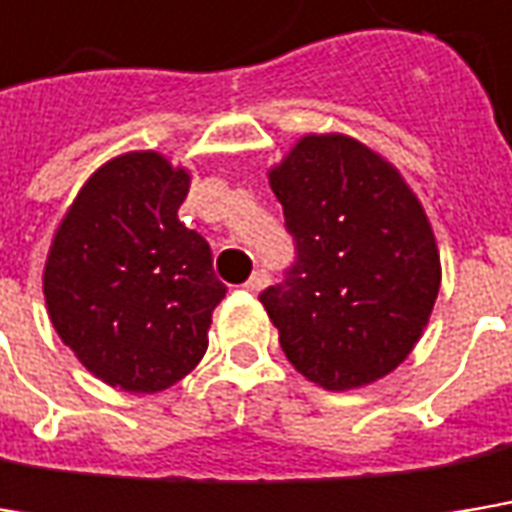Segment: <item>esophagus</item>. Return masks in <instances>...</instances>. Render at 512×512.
Masks as SVG:
<instances>
[{
  "instance_id": "obj_1",
  "label": "esophagus",
  "mask_w": 512,
  "mask_h": 512,
  "mask_svg": "<svg viewBox=\"0 0 512 512\" xmlns=\"http://www.w3.org/2000/svg\"><path fill=\"white\" fill-rule=\"evenodd\" d=\"M266 284H269V275L260 269V272H255V275H252V278H249L243 286H246V292H260Z\"/></svg>"
}]
</instances>
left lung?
I'll use <instances>...</instances> for the list:
<instances>
[{"instance_id": "8db88e82", "label": "left lung", "mask_w": 512, "mask_h": 512, "mask_svg": "<svg viewBox=\"0 0 512 512\" xmlns=\"http://www.w3.org/2000/svg\"><path fill=\"white\" fill-rule=\"evenodd\" d=\"M269 185L295 263L260 292L286 359L327 391L391 374L420 342L440 289L435 231L400 170L342 133L298 138Z\"/></svg>"}]
</instances>
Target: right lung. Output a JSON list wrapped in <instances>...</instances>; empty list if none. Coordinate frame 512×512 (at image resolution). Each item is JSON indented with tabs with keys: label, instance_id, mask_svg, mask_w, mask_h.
<instances>
[{
	"label": "right lung",
	"instance_id": "add662e5",
	"mask_svg": "<svg viewBox=\"0 0 512 512\" xmlns=\"http://www.w3.org/2000/svg\"><path fill=\"white\" fill-rule=\"evenodd\" d=\"M191 173L156 150L101 165L54 231L43 269L48 318L106 385L156 394L208 350L226 298L202 234L179 223Z\"/></svg>",
	"mask_w": 512,
	"mask_h": 512
}]
</instances>
